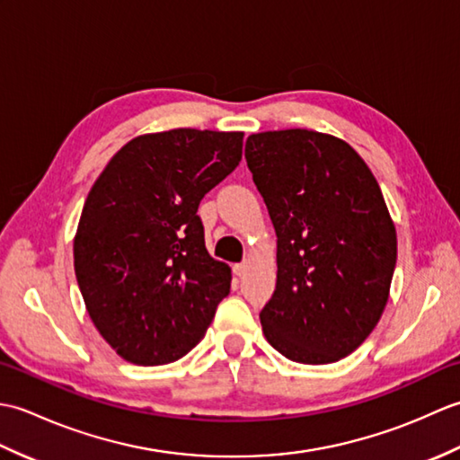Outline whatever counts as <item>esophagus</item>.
Returning a JSON list of instances; mask_svg holds the SVG:
<instances>
[{
	"instance_id": "34e87169",
	"label": "esophagus",
	"mask_w": 460,
	"mask_h": 460,
	"mask_svg": "<svg viewBox=\"0 0 460 460\" xmlns=\"http://www.w3.org/2000/svg\"><path fill=\"white\" fill-rule=\"evenodd\" d=\"M249 265L251 262L249 261H243V262H237V265H233V272H235L237 277H243L245 275V272L249 270Z\"/></svg>"
}]
</instances>
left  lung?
<instances>
[{
	"label": "left lung",
	"instance_id": "8db88e82",
	"mask_svg": "<svg viewBox=\"0 0 460 460\" xmlns=\"http://www.w3.org/2000/svg\"><path fill=\"white\" fill-rule=\"evenodd\" d=\"M247 165L277 233V288L262 334L298 364L349 356L384 314L397 233L361 155L306 128L251 134Z\"/></svg>",
	"mask_w": 460,
	"mask_h": 460
}]
</instances>
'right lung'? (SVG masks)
<instances>
[{
    "mask_svg": "<svg viewBox=\"0 0 460 460\" xmlns=\"http://www.w3.org/2000/svg\"><path fill=\"white\" fill-rule=\"evenodd\" d=\"M243 132L136 136L86 195L73 243L86 312L136 366L183 358L229 295L231 269L205 249L203 195L237 168Z\"/></svg>",
    "mask_w": 460,
    "mask_h": 460,
    "instance_id": "obj_1",
    "label": "right lung"
}]
</instances>
